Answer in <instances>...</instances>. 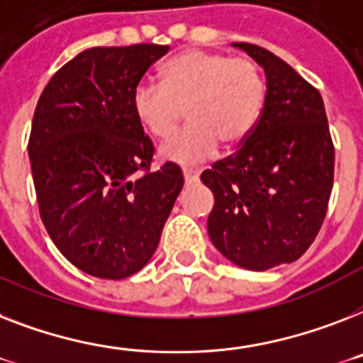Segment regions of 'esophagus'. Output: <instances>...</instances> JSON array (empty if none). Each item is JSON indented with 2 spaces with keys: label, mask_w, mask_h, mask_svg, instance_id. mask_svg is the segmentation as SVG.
Masks as SVG:
<instances>
[{
  "label": "esophagus",
  "mask_w": 363,
  "mask_h": 363,
  "mask_svg": "<svg viewBox=\"0 0 363 363\" xmlns=\"http://www.w3.org/2000/svg\"><path fill=\"white\" fill-rule=\"evenodd\" d=\"M199 169H194V167H184V169H182V175H184V181L186 182H194V181H197V179H199Z\"/></svg>",
  "instance_id": "obj_1"
}]
</instances>
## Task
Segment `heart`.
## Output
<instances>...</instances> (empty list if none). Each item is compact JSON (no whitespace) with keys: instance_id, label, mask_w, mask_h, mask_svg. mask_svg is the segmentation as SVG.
I'll list each match as a JSON object with an SVG mask.
<instances>
[{"instance_id":"b5f03b06","label":"heart","mask_w":363,"mask_h":363,"mask_svg":"<svg viewBox=\"0 0 363 363\" xmlns=\"http://www.w3.org/2000/svg\"><path fill=\"white\" fill-rule=\"evenodd\" d=\"M160 85L141 82L132 91L135 121L152 138L175 130L186 110L190 125L158 147L162 160L199 164L248 140L264 102L259 69L244 57L186 50L162 65Z\"/></svg>"}]
</instances>
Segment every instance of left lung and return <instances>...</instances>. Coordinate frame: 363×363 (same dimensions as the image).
I'll list each match as a JSON object with an SVG mask.
<instances>
[{
	"mask_svg": "<svg viewBox=\"0 0 363 363\" xmlns=\"http://www.w3.org/2000/svg\"><path fill=\"white\" fill-rule=\"evenodd\" d=\"M264 70L257 125L233 156L201 173L214 194L208 237L240 268L263 272L304 255L325 222L334 143L323 96L272 52L233 43Z\"/></svg>",
	"mask_w": 363,
	"mask_h": 363,
	"instance_id": "1",
	"label": "left lung"
}]
</instances>
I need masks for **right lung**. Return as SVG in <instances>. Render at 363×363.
I'll list each match as a JSON object with an SVG mask.
<instances>
[{
	"mask_svg": "<svg viewBox=\"0 0 363 363\" xmlns=\"http://www.w3.org/2000/svg\"><path fill=\"white\" fill-rule=\"evenodd\" d=\"M167 50H84L37 102L28 152L40 218L59 252L95 278H128L151 261L184 184L172 162L149 172L155 149L132 111V91Z\"/></svg>",
	"mask_w": 363,
	"mask_h": 363,
	"instance_id": "add662e5",
	"label": "right lung"
}]
</instances>
